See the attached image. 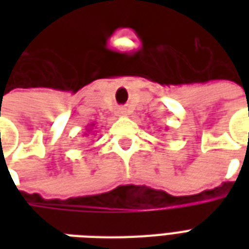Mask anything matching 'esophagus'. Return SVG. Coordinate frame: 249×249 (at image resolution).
I'll use <instances>...</instances> for the list:
<instances>
[{"mask_svg":"<svg viewBox=\"0 0 249 249\" xmlns=\"http://www.w3.org/2000/svg\"><path fill=\"white\" fill-rule=\"evenodd\" d=\"M117 113H119L120 116H125V114H126V109H125V108H120L119 110H117Z\"/></svg>","mask_w":249,"mask_h":249,"instance_id":"obj_1","label":"esophagus"}]
</instances>
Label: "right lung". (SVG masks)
Listing matches in <instances>:
<instances>
[{"instance_id":"add662e5","label":"right lung","mask_w":249,"mask_h":249,"mask_svg":"<svg viewBox=\"0 0 249 249\" xmlns=\"http://www.w3.org/2000/svg\"><path fill=\"white\" fill-rule=\"evenodd\" d=\"M94 126H96V124H94V123H92V124H89V125H88V128H87V133H85V135H84V136H90V135H89V133H92L93 129H94ZM93 135H94V132H93Z\"/></svg>"}]
</instances>
